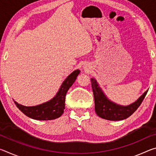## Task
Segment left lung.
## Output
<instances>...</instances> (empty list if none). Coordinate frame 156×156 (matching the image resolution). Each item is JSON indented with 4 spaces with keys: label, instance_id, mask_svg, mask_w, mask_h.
Returning <instances> with one entry per match:
<instances>
[{
    "label": "left lung",
    "instance_id": "1",
    "mask_svg": "<svg viewBox=\"0 0 156 156\" xmlns=\"http://www.w3.org/2000/svg\"><path fill=\"white\" fill-rule=\"evenodd\" d=\"M91 82L96 114L99 117L108 120H122L129 118L140 107L148 92V90L145 91L133 103L127 106H122L113 102L107 98L96 79L91 78Z\"/></svg>",
    "mask_w": 156,
    "mask_h": 156
}]
</instances>
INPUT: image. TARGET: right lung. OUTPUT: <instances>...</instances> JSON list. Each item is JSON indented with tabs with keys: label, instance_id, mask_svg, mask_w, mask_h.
<instances>
[{
	"label": "right lung",
	"instance_id": "1",
	"mask_svg": "<svg viewBox=\"0 0 156 156\" xmlns=\"http://www.w3.org/2000/svg\"><path fill=\"white\" fill-rule=\"evenodd\" d=\"M80 70L73 72L63 81L58 91L51 100L43 104L32 107H26L14 101L16 107L29 118L38 120H50L60 117L64 112L65 96L76 78L80 73Z\"/></svg>",
	"mask_w": 156,
	"mask_h": 156
}]
</instances>
